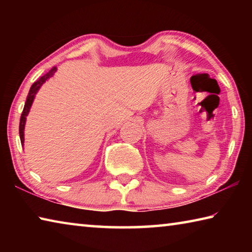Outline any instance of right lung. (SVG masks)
<instances>
[{
	"label": "right lung",
	"mask_w": 252,
	"mask_h": 252,
	"mask_svg": "<svg viewBox=\"0 0 252 252\" xmlns=\"http://www.w3.org/2000/svg\"><path fill=\"white\" fill-rule=\"evenodd\" d=\"M55 71H57V66H53L52 69H51L48 73L44 74L43 76H41V78L36 81V82H34L32 84L31 89H30L29 91V94L27 97V101H25V104H24V109H23V112L21 114V119H20V127H19V132H20V139H21V143H24V126H25V121H27V117L30 112V109H31V105L33 103V100L34 97H35V94L37 93V91L40 90L41 85L43 84L46 80L50 79L51 76H53V74L55 73Z\"/></svg>",
	"instance_id": "add662e5"
}]
</instances>
